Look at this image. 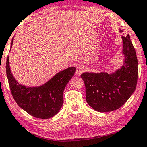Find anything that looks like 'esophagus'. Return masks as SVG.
Instances as JSON below:
<instances>
[{"mask_svg":"<svg viewBox=\"0 0 147 147\" xmlns=\"http://www.w3.org/2000/svg\"><path fill=\"white\" fill-rule=\"evenodd\" d=\"M85 70V68L83 65H79L76 69V74L78 76H80Z\"/></svg>","mask_w":147,"mask_h":147,"instance_id":"esophagus-1","label":"esophagus"}]
</instances>
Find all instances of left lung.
Listing matches in <instances>:
<instances>
[{"instance_id":"1","label":"left lung","mask_w":147,"mask_h":147,"mask_svg":"<svg viewBox=\"0 0 147 147\" xmlns=\"http://www.w3.org/2000/svg\"><path fill=\"white\" fill-rule=\"evenodd\" d=\"M122 40L124 59L121 68L110 74L85 72L81 75L85 85L86 102L98 112L119 109L136 90L138 77L136 50L129 34L122 36Z\"/></svg>"}]
</instances>
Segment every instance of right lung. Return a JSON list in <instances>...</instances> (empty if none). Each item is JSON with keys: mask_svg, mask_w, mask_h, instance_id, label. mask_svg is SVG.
I'll return each mask as SVG.
<instances>
[{"mask_svg": "<svg viewBox=\"0 0 147 147\" xmlns=\"http://www.w3.org/2000/svg\"><path fill=\"white\" fill-rule=\"evenodd\" d=\"M6 69L11 94L19 106L32 117L47 119L57 114L62 107L64 90L74 76L76 68L69 67L65 69L45 83L37 86H26L16 80L9 67V57L7 58Z\"/></svg>", "mask_w": 147, "mask_h": 147, "instance_id": "obj_1", "label": "right lung"}]
</instances>
